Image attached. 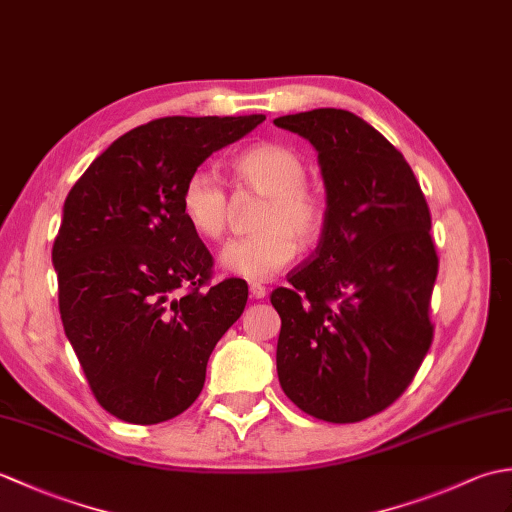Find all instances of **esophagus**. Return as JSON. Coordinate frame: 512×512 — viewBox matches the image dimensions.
I'll return each mask as SVG.
<instances>
[{
  "label": "esophagus",
  "instance_id": "obj_1",
  "mask_svg": "<svg viewBox=\"0 0 512 512\" xmlns=\"http://www.w3.org/2000/svg\"><path fill=\"white\" fill-rule=\"evenodd\" d=\"M266 286H262V284H257V281H253V284H250V297H255V299H264L266 297Z\"/></svg>",
  "mask_w": 512,
  "mask_h": 512
}]
</instances>
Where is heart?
Segmentation results:
<instances>
[{"label": "heart", "mask_w": 512, "mask_h": 512, "mask_svg": "<svg viewBox=\"0 0 512 512\" xmlns=\"http://www.w3.org/2000/svg\"><path fill=\"white\" fill-rule=\"evenodd\" d=\"M237 187L264 195L257 233L228 242L220 253L224 270L246 279H268L297 257L299 246L319 242L328 224V200L308 184V162L284 143L250 145L231 160ZM187 222L206 239H222L231 222V200L211 171H191L180 191Z\"/></svg>", "instance_id": "1"}]
</instances>
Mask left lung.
Masks as SVG:
<instances>
[{
  "label": "left lung",
  "instance_id": "obj_1",
  "mask_svg": "<svg viewBox=\"0 0 512 512\" xmlns=\"http://www.w3.org/2000/svg\"><path fill=\"white\" fill-rule=\"evenodd\" d=\"M275 125L319 151L328 191L312 259L270 295L279 383L314 418L361 422L402 396L433 341L429 204L409 162L356 114L321 107Z\"/></svg>",
  "mask_w": 512,
  "mask_h": 512
}]
</instances>
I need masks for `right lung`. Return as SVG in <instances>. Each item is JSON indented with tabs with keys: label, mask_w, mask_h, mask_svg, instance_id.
<instances>
[{
	"label": "right lung",
	"mask_w": 512,
	"mask_h": 512,
	"mask_svg": "<svg viewBox=\"0 0 512 512\" xmlns=\"http://www.w3.org/2000/svg\"><path fill=\"white\" fill-rule=\"evenodd\" d=\"M264 118H156L114 140L65 198L52 246L63 330L118 420L156 424L189 409L215 343L242 317L246 281L211 284L213 257L180 191Z\"/></svg>",
	"instance_id": "obj_1"
}]
</instances>
